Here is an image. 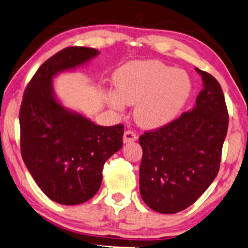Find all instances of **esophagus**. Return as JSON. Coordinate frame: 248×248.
Listing matches in <instances>:
<instances>
[{
	"label": "esophagus",
	"instance_id": "obj_1",
	"mask_svg": "<svg viewBox=\"0 0 248 248\" xmlns=\"http://www.w3.org/2000/svg\"><path fill=\"white\" fill-rule=\"evenodd\" d=\"M138 140V134L132 132V130H126L124 134V142L128 143V142H134Z\"/></svg>",
	"mask_w": 248,
	"mask_h": 248
}]
</instances>
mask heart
Masks as SVG:
<instances>
[{
  "mask_svg": "<svg viewBox=\"0 0 248 248\" xmlns=\"http://www.w3.org/2000/svg\"><path fill=\"white\" fill-rule=\"evenodd\" d=\"M115 90L116 95L108 98L113 107L136 105L138 124L157 128L178 114L191 93V80L186 72L160 62H135L116 72Z\"/></svg>",
  "mask_w": 248,
  "mask_h": 248,
  "instance_id": "1",
  "label": "heart"
}]
</instances>
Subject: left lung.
Segmentation results:
<instances>
[{"label": "left lung", "instance_id": "8db88e82", "mask_svg": "<svg viewBox=\"0 0 248 248\" xmlns=\"http://www.w3.org/2000/svg\"><path fill=\"white\" fill-rule=\"evenodd\" d=\"M204 88L196 106L175 120L139 139L143 150L140 192L154 211L171 215L192 205L219 171L229 127V112L220 85L199 69Z\"/></svg>", "mask_w": 248, "mask_h": 248}]
</instances>
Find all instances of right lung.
Returning a JSON list of instances; mask_svg holds the SVG:
<instances>
[{
	"label": "right lung",
	"instance_id": "add662e5",
	"mask_svg": "<svg viewBox=\"0 0 248 248\" xmlns=\"http://www.w3.org/2000/svg\"><path fill=\"white\" fill-rule=\"evenodd\" d=\"M98 55L91 47H65L39 66L19 109L21 154L37 186L62 205L85 203L98 192L104 164L121 149L124 127H104L69 112L56 100L52 78Z\"/></svg>",
	"mask_w": 248,
	"mask_h": 248
}]
</instances>
